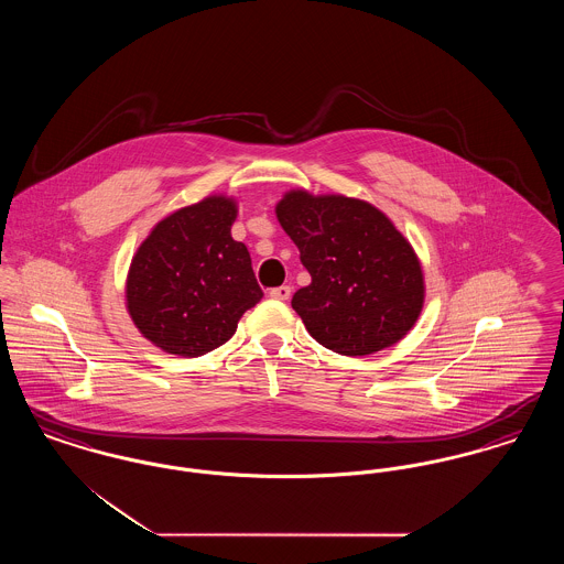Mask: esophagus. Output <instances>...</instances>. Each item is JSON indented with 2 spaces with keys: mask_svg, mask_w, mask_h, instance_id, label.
<instances>
[{
  "mask_svg": "<svg viewBox=\"0 0 564 564\" xmlns=\"http://www.w3.org/2000/svg\"><path fill=\"white\" fill-rule=\"evenodd\" d=\"M290 295H292L290 285H281V288L270 290V297H274V300H290Z\"/></svg>",
  "mask_w": 564,
  "mask_h": 564,
  "instance_id": "obj_1",
  "label": "esophagus"
}]
</instances>
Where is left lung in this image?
Wrapping results in <instances>:
<instances>
[{
  "label": "left lung",
  "instance_id": "8db88e82",
  "mask_svg": "<svg viewBox=\"0 0 564 564\" xmlns=\"http://www.w3.org/2000/svg\"><path fill=\"white\" fill-rule=\"evenodd\" d=\"M276 217L311 274L292 297L308 334L349 357L400 343L421 315L425 281L393 221L366 200L306 189L288 192Z\"/></svg>",
  "mask_w": 564,
  "mask_h": 564
}]
</instances>
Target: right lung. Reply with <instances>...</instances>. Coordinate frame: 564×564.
Segmentation results:
<instances>
[{
  "label": "right lung",
  "mask_w": 564,
  "mask_h": 564,
  "mask_svg": "<svg viewBox=\"0 0 564 564\" xmlns=\"http://www.w3.org/2000/svg\"><path fill=\"white\" fill-rule=\"evenodd\" d=\"M237 203L207 196L164 217L139 245L127 276L137 329L171 355L198 357L232 338L262 290L230 228Z\"/></svg>",
  "instance_id": "right-lung-1"
}]
</instances>
